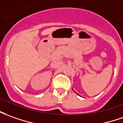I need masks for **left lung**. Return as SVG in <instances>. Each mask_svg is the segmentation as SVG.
Returning a JSON list of instances; mask_svg holds the SVG:
<instances>
[{"mask_svg": "<svg viewBox=\"0 0 123 123\" xmlns=\"http://www.w3.org/2000/svg\"><path fill=\"white\" fill-rule=\"evenodd\" d=\"M72 90H73V91H74V92H75V91H74V90H73V89H72ZM76 94H78V95L80 96V94H78V93H77V92H76Z\"/></svg>", "mask_w": 123, "mask_h": 123, "instance_id": "left-lung-1", "label": "left lung"}]
</instances>
